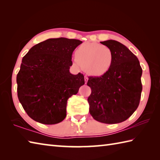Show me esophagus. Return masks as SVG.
<instances>
[{
  "label": "esophagus",
  "mask_w": 160,
  "mask_h": 160,
  "mask_svg": "<svg viewBox=\"0 0 160 160\" xmlns=\"http://www.w3.org/2000/svg\"><path fill=\"white\" fill-rule=\"evenodd\" d=\"M88 80H89V78H88V77H87V76H84V81H85V84H87V81H88Z\"/></svg>",
  "instance_id": "1"
}]
</instances>
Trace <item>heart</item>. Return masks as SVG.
Here are the masks:
<instances>
[{"label": "heart", "instance_id": "1", "mask_svg": "<svg viewBox=\"0 0 160 160\" xmlns=\"http://www.w3.org/2000/svg\"><path fill=\"white\" fill-rule=\"evenodd\" d=\"M114 53L109 47L97 42H85L75 52L73 64L78 69H85L93 76H102L112 67Z\"/></svg>", "mask_w": 160, "mask_h": 160}]
</instances>
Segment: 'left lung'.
Segmentation results:
<instances>
[{
  "label": "left lung",
  "instance_id": "left-lung-1",
  "mask_svg": "<svg viewBox=\"0 0 160 160\" xmlns=\"http://www.w3.org/2000/svg\"><path fill=\"white\" fill-rule=\"evenodd\" d=\"M100 43L113 51L114 60L107 73L89 78V113L102 123H120L127 120L140 104L142 69L138 58L122 43L113 40Z\"/></svg>",
  "mask_w": 160,
  "mask_h": 160
}]
</instances>
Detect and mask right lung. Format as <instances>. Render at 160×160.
<instances>
[{
	"instance_id": "right-lung-1",
	"label": "right lung",
	"mask_w": 160,
	"mask_h": 160,
	"mask_svg": "<svg viewBox=\"0 0 160 160\" xmlns=\"http://www.w3.org/2000/svg\"><path fill=\"white\" fill-rule=\"evenodd\" d=\"M82 42L50 38L32 47L17 74V93L29 116L40 123L55 124L67 115V100L84 84L82 73L69 72L74 49Z\"/></svg>"
}]
</instances>
